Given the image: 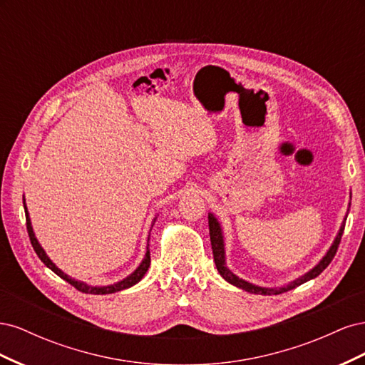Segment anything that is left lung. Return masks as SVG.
Listing matches in <instances>:
<instances>
[{
  "label": "left lung",
  "instance_id": "1",
  "mask_svg": "<svg viewBox=\"0 0 365 365\" xmlns=\"http://www.w3.org/2000/svg\"><path fill=\"white\" fill-rule=\"evenodd\" d=\"M350 200H351V193H350ZM349 208H350V202H349ZM349 208H347V213L344 216V220H342V224L336 233V237L334 239L332 245H330V248L327 250V252L323 256V259L319 260L315 267L312 269H309L307 272H304L303 275H300V277L286 283L283 286H275V288H267V286H259V284H254V283H250L244 279H240L239 275H236L233 271H231L228 267H227V256H225V240H224V230H222V225H220V222L217 220V217L213 215V213H208V227H210V240H212V248H213V257H215V263H216V268L219 271V274L222 275V279L227 280L228 283H231L233 286H236V288L239 289H244L250 294H260V295H279V294H283V292H288L294 288H297V286H300L309 280H312L315 277H318L319 274H322L327 267L329 263L332 262V259L335 257L336 254V250H338V245L341 242V236H342V231H344V227H346V219H347V215H349Z\"/></svg>",
  "mask_w": 365,
  "mask_h": 365
}]
</instances>
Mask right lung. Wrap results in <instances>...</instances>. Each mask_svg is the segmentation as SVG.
Listing matches in <instances>:
<instances>
[{
    "mask_svg": "<svg viewBox=\"0 0 365 365\" xmlns=\"http://www.w3.org/2000/svg\"><path fill=\"white\" fill-rule=\"evenodd\" d=\"M24 210H26L29 237H30L33 250H35L36 254H38V257L42 260V263L46 264L47 268H50L54 274H58L61 279H63L65 282H68L71 286H74V288H76L77 291L85 292V294H94V295H105V294H114V292H118V291H123V289L130 288V286L137 284L143 277H145V274L148 272V269H149V267H150V251H149V237H148V247H146L145 257H143L141 263L134 269V272H130V274L128 275V277H125L123 280H120V282L113 283V284H106V286H93V284L85 283V282L76 280V279L70 277L68 274H65L61 268H58L56 264L53 263V260L47 256L46 250H43V248L41 247V244H39L36 236H35V231H33V227H31L30 215H29V210H27V205H26V197H24ZM155 219H157V217H153V220H152V227H153V224H155ZM149 236H150V233H149Z\"/></svg>",
    "mask_w": 365,
    "mask_h": 365,
    "instance_id": "right-lung-1",
    "label": "right lung"
}]
</instances>
